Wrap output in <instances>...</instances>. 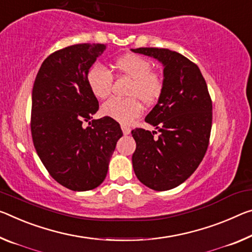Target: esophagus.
Masks as SVG:
<instances>
[{"label": "esophagus", "mask_w": 252, "mask_h": 252, "mask_svg": "<svg viewBox=\"0 0 252 252\" xmlns=\"http://www.w3.org/2000/svg\"><path fill=\"white\" fill-rule=\"evenodd\" d=\"M121 129H122V131H123V134H129L130 132H131V129L127 126H125V125H122L121 126Z\"/></svg>", "instance_id": "1"}]
</instances>
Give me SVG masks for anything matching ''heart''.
<instances>
[{
	"label": "heart",
	"instance_id": "b5f03b06",
	"mask_svg": "<svg viewBox=\"0 0 252 252\" xmlns=\"http://www.w3.org/2000/svg\"><path fill=\"white\" fill-rule=\"evenodd\" d=\"M115 68L132 79L129 98L112 97L102 105V113L122 125H130L142 112L141 102L147 105L158 101L163 91L161 75L153 70V63L140 55H126L115 62ZM86 82L92 94L97 98L109 96L113 83L111 71L101 63H95L87 71Z\"/></svg>",
	"mask_w": 252,
	"mask_h": 252
}]
</instances>
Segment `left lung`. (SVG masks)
Here are the masks:
<instances>
[{
  "mask_svg": "<svg viewBox=\"0 0 252 252\" xmlns=\"http://www.w3.org/2000/svg\"><path fill=\"white\" fill-rule=\"evenodd\" d=\"M163 65V91L145 121L157 131H131L135 176L155 190L181 185L204 158L212 127V101L201 70L185 56L163 48H137Z\"/></svg>",
  "mask_w": 252,
  "mask_h": 252,
  "instance_id": "8db88e82",
  "label": "left lung"
}]
</instances>
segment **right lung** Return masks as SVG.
I'll return each instance as SVG.
<instances>
[{
	"label": "right lung",
	"instance_id": "obj_1",
	"mask_svg": "<svg viewBox=\"0 0 252 252\" xmlns=\"http://www.w3.org/2000/svg\"><path fill=\"white\" fill-rule=\"evenodd\" d=\"M105 49L103 43H78L55 51L43 61L33 84L31 134L35 151L50 176L75 191L101 185L123 135L119 123L109 117L82 126L98 110L87 71Z\"/></svg>",
	"mask_w": 252,
	"mask_h": 252
}]
</instances>
